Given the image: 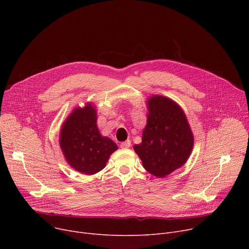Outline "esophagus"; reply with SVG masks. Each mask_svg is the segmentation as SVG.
<instances>
[{"instance_id": "1", "label": "esophagus", "mask_w": 249, "mask_h": 249, "mask_svg": "<svg viewBox=\"0 0 249 249\" xmlns=\"http://www.w3.org/2000/svg\"><path fill=\"white\" fill-rule=\"evenodd\" d=\"M130 146H131V141H130V140L124 141V142H122L121 144H120L121 148H129Z\"/></svg>"}]
</instances>
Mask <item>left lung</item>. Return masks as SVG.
<instances>
[{
	"label": "left lung",
	"instance_id": "1",
	"mask_svg": "<svg viewBox=\"0 0 249 249\" xmlns=\"http://www.w3.org/2000/svg\"><path fill=\"white\" fill-rule=\"evenodd\" d=\"M146 105L147 122L142 141L133 148L149 174L165 178L189 160L194 134L184 110L174 100L153 95Z\"/></svg>",
	"mask_w": 249,
	"mask_h": 249
}]
</instances>
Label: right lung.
I'll return each instance as SVG.
<instances>
[{"label": "right lung", "mask_w": 249, "mask_h": 249, "mask_svg": "<svg viewBox=\"0 0 249 249\" xmlns=\"http://www.w3.org/2000/svg\"><path fill=\"white\" fill-rule=\"evenodd\" d=\"M97 110L93 103L75 107L62 123L59 146L67 162L83 175H95L106 166L118 146L102 136L97 126Z\"/></svg>", "instance_id": "add662e5"}]
</instances>
